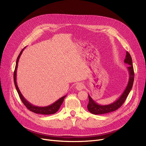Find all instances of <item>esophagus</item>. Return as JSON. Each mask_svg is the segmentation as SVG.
<instances>
[{
	"instance_id": "34e87169",
	"label": "esophagus",
	"mask_w": 146,
	"mask_h": 146,
	"mask_svg": "<svg viewBox=\"0 0 146 146\" xmlns=\"http://www.w3.org/2000/svg\"><path fill=\"white\" fill-rule=\"evenodd\" d=\"M84 88V85L82 83H78L77 84V85L76 86V90L78 91H81Z\"/></svg>"
}]
</instances>
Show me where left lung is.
<instances>
[{"label":"left lung","instance_id":"obj_1","mask_svg":"<svg viewBox=\"0 0 146 146\" xmlns=\"http://www.w3.org/2000/svg\"><path fill=\"white\" fill-rule=\"evenodd\" d=\"M124 63L130 65L129 67H128V70H129V80L124 91L123 92V93L120 97H119V99H117V100H116L114 102L106 105H101L97 104L96 102L91 98V96L88 94V97H89V103H88L87 108L88 111L90 113L94 114H102L110 113L115 111V110H117L119 108H120L122 105L124 103L128 95H129V92L131 90L132 86H133L135 77L131 57L128 52H126V56L125 59L124 60Z\"/></svg>","mask_w":146,"mask_h":146}]
</instances>
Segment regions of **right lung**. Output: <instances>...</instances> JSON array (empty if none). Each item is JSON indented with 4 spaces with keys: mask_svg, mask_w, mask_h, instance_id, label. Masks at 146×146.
Returning <instances> with one entry per match:
<instances>
[{
    "mask_svg": "<svg viewBox=\"0 0 146 146\" xmlns=\"http://www.w3.org/2000/svg\"><path fill=\"white\" fill-rule=\"evenodd\" d=\"M25 47H24L23 50H21V52H20V54L19 55V56H17V58L16 60V67H15V72H14V82H15V85L16 88V90L17 91V93H18L19 98L21 99L23 103L24 104V105L27 107L30 111H32L35 113L36 114H54L55 113H56L58 111V110L60 109L61 104H63V100L64 99V98H66V96H64L62 98H61L60 99H59L58 100H56V102H55L54 103H53L52 104L47 106V107H37V106H35L32 104H31L30 102L26 100L24 96H23V94H21V92L19 89L18 86H17V82H16V71H17V64H18V61H19V59L20 58V56L23 53V50H24V48Z\"/></svg>",
    "mask_w": 146,
    "mask_h": 146,
    "instance_id": "obj_1",
    "label": "right lung"
}]
</instances>
